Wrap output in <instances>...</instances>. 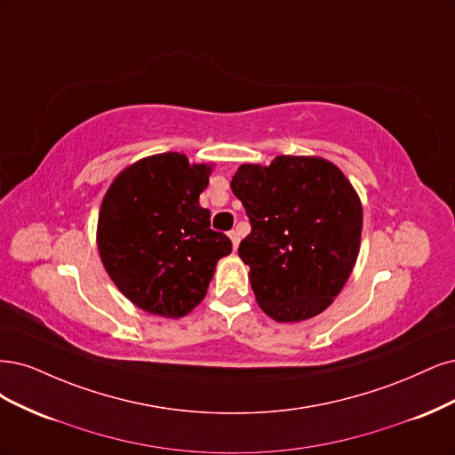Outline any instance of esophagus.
<instances>
[{
  "instance_id": "esophagus-1",
  "label": "esophagus",
  "mask_w": 455,
  "mask_h": 455,
  "mask_svg": "<svg viewBox=\"0 0 455 455\" xmlns=\"http://www.w3.org/2000/svg\"><path fill=\"white\" fill-rule=\"evenodd\" d=\"M228 238H230V242H232V249H234V251H236L238 245H240V234H238L236 230H230V232H228Z\"/></svg>"
}]
</instances>
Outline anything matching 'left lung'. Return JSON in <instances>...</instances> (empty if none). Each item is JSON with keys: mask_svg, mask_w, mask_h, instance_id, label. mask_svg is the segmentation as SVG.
<instances>
[{"mask_svg": "<svg viewBox=\"0 0 455 455\" xmlns=\"http://www.w3.org/2000/svg\"><path fill=\"white\" fill-rule=\"evenodd\" d=\"M251 221L240 259L260 310L280 323L325 312L361 247L363 206L342 170L321 156L242 164L230 181Z\"/></svg>", "mask_w": 455, "mask_h": 455, "instance_id": "1", "label": "left lung"}]
</instances>
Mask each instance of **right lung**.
Instances as JSON below:
<instances>
[{
    "mask_svg": "<svg viewBox=\"0 0 455 455\" xmlns=\"http://www.w3.org/2000/svg\"><path fill=\"white\" fill-rule=\"evenodd\" d=\"M212 172L213 164H190L181 153L151 155L116 175L101 200V265L140 310L173 319L193 312L217 260L232 251L198 202Z\"/></svg>",
    "mask_w": 455,
    "mask_h": 455,
    "instance_id": "obj_1",
    "label": "right lung"
}]
</instances>
